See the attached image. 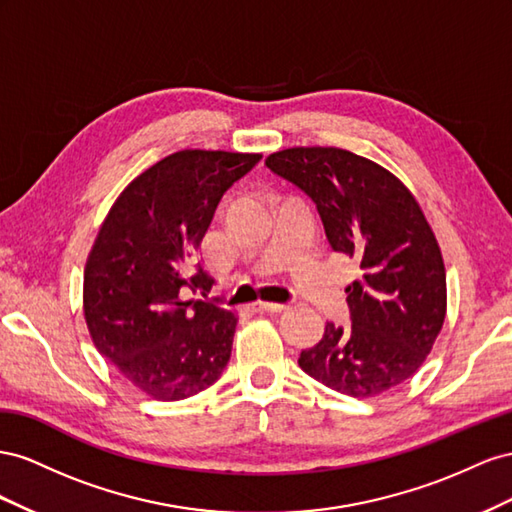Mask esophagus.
Segmentation results:
<instances>
[{"mask_svg":"<svg viewBox=\"0 0 512 512\" xmlns=\"http://www.w3.org/2000/svg\"><path fill=\"white\" fill-rule=\"evenodd\" d=\"M255 309L259 313H281L287 309V304L283 302H266V300H257L255 302Z\"/></svg>","mask_w":512,"mask_h":512,"instance_id":"34e87169","label":"esophagus"}]
</instances>
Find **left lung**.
Wrapping results in <instances>:
<instances>
[{"mask_svg": "<svg viewBox=\"0 0 512 512\" xmlns=\"http://www.w3.org/2000/svg\"><path fill=\"white\" fill-rule=\"evenodd\" d=\"M266 167L309 195L334 251L354 257L345 287L352 324H326L300 354L324 386L369 399L410 379L446 319V268L420 203L397 175L343 148H287Z\"/></svg>", "mask_w": 512, "mask_h": 512, "instance_id": "obj_1", "label": "left lung"}]
</instances>
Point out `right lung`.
Wrapping results in <instances>:
<instances>
[{
    "label": "right lung",
    "instance_id": "right-lung-1",
    "mask_svg": "<svg viewBox=\"0 0 512 512\" xmlns=\"http://www.w3.org/2000/svg\"><path fill=\"white\" fill-rule=\"evenodd\" d=\"M261 154L180 150L139 173L102 221L83 272V315L98 352L158 401L212 386L238 317L208 298L191 257L227 188Z\"/></svg>",
    "mask_w": 512,
    "mask_h": 512
}]
</instances>
